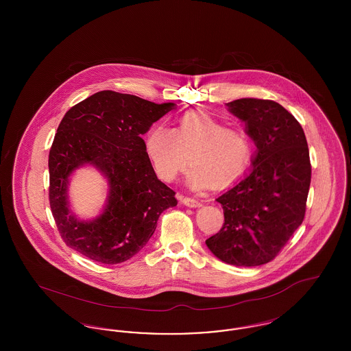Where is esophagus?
<instances>
[{"label": "esophagus", "instance_id": "34e87169", "mask_svg": "<svg viewBox=\"0 0 351 351\" xmlns=\"http://www.w3.org/2000/svg\"><path fill=\"white\" fill-rule=\"evenodd\" d=\"M180 200H182L185 206H189V208H197V206L201 205L200 201L192 199V197H182Z\"/></svg>", "mask_w": 351, "mask_h": 351}]
</instances>
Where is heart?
<instances>
[{"mask_svg":"<svg viewBox=\"0 0 351 351\" xmlns=\"http://www.w3.org/2000/svg\"><path fill=\"white\" fill-rule=\"evenodd\" d=\"M146 152L156 173L172 182L186 167L192 168L186 182L193 189L209 184L226 185L239 179L249 167L251 143L242 130L225 128L210 113L191 112L176 118L175 128L156 125L145 142Z\"/></svg>","mask_w":351,"mask_h":351,"instance_id":"heart-1","label":"heart"}]
</instances>
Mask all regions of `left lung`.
I'll return each instance as SVG.
<instances>
[{"label": "left lung", "instance_id": "1", "mask_svg": "<svg viewBox=\"0 0 351 351\" xmlns=\"http://www.w3.org/2000/svg\"><path fill=\"white\" fill-rule=\"evenodd\" d=\"M246 125L256 146L250 173L216 201L225 222L205 241L219 261L243 267L271 262L302 223L311 185V160L298 119L272 100L226 104Z\"/></svg>", "mask_w": 351, "mask_h": 351}]
</instances>
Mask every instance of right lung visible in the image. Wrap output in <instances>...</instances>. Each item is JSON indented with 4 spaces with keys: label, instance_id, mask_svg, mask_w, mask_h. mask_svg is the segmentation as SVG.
Masks as SVG:
<instances>
[{
    "label": "right lung",
    "instance_id": "obj_1",
    "mask_svg": "<svg viewBox=\"0 0 351 351\" xmlns=\"http://www.w3.org/2000/svg\"><path fill=\"white\" fill-rule=\"evenodd\" d=\"M175 106L101 90L68 110L49 155L51 210L68 247L99 263H122L146 246L159 216L178 205L175 192L156 178L142 139ZM85 164L108 179L110 192L101 216L80 221L69 209L67 184Z\"/></svg>",
    "mask_w": 351,
    "mask_h": 351
}]
</instances>
